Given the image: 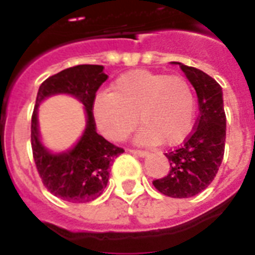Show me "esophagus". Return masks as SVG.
I'll return each mask as SVG.
<instances>
[{"label":"esophagus","mask_w":255,"mask_h":255,"mask_svg":"<svg viewBox=\"0 0 255 255\" xmlns=\"http://www.w3.org/2000/svg\"><path fill=\"white\" fill-rule=\"evenodd\" d=\"M129 152H131L132 155L139 156V157H145V156H148V152L140 151V149H129Z\"/></svg>","instance_id":"obj_1"}]
</instances>
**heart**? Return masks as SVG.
<instances>
[{
  "instance_id": "heart-1",
  "label": "heart",
  "mask_w": 255,
  "mask_h": 255,
  "mask_svg": "<svg viewBox=\"0 0 255 255\" xmlns=\"http://www.w3.org/2000/svg\"><path fill=\"white\" fill-rule=\"evenodd\" d=\"M92 112L108 139H124L140 120L143 126L136 133L137 143L176 145L193 128L196 102L186 78L133 70L114 82L112 92L95 96Z\"/></svg>"
}]
</instances>
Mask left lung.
<instances>
[{
    "label": "left lung",
    "instance_id": "left-lung-1",
    "mask_svg": "<svg viewBox=\"0 0 255 255\" xmlns=\"http://www.w3.org/2000/svg\"><path fill=\"white\" fill-rule=\"evenodd\" d=\"M172 63L180 66L196 90L200 116L181 147L165 153L170 169L153 185L168 197L188 198L206 189L217 174L225 151L226 116L222 88L213 78L180 62Z\"/></svg>",
    "mask_w": 255,
    "mask_h": 255
}]
</instances>
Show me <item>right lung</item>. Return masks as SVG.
I'll return each mask as SVG.
<instances>
[{"label": "right lung", "instance_id": "obj_1", "mask_svg": "<svg viewBox=\"0 0 255 255\" xmlns=\"http://www.w3.org/2000/svg\"><path fill=\"white\" fill-rule=\"evenodd\" d=\"M103 69L100 65H79L47 78L39 86L31 116V148L42 182L50 193L74 204L92 201L103 193L112 160L124 152L96 132L92 103L96 91L108 78ZM62 93L74 96L84 104L86 127L73 147L51 152L40 139L37 107L50 96Z\"/></svg>", "mask_w": 255, "mask_h": 255}]
</instances>
